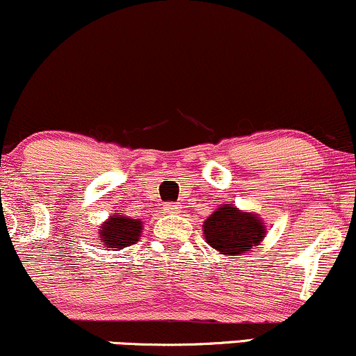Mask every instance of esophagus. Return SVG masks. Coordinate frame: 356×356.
<instances>
[{
  "mask_svg": "<svg viewBox=\"0 0 356 356\" xmlns=\"http://www.w3.org/2000/svg\"><path fill=\"white\" fill-rule=\"evenodd\" d=\"M164 210L168 211V213H179V211H181V205H177V204H165L164 205Z\"/></svg>",
  "mask_w": 356,
  "mask_h": 356,
  "instance_id": "esophagus-1",
  "label": "esophagus"
}]
</instances>
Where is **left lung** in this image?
Returning <instances> with one entry per match:
<instances>
[{
    "instance_id": "1",
    "label": "left lung",
    "mask_w": 356,
    "mask_h": 356,
    "mask_svg": "<svg viewBox=\"0 0 356 356\" xmlns=\"http://www.w3.org/2000/svg\"><path fill=\"white\" fill-rule=\"evenodd\" d=\"M264 220L253 211L223 204L202 225L205 241L225 256H238L251 251L266 236Z\"/></svg>"
}]
</instances>
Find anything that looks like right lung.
Listing matches in <instances>:
<instances>
[{
  "label": "right lung",
  "mask_w": 356,
  "mask_h": 356,
  "mask_svg": "<svg viewBox=\"0 0 356 356\" xmlns=\"http://www.w3.org/2000/svg\"><path fill=\"white\" fill-rule=\"evenodd\" d=\"M143 228H145V225H143L141 218L113 213L102 223L100 230H98V240L106 248L123 250L126 246H131L139 241Z\"/></svg>",
  "instance_id": "right-lung-1"
}]
</instances>
